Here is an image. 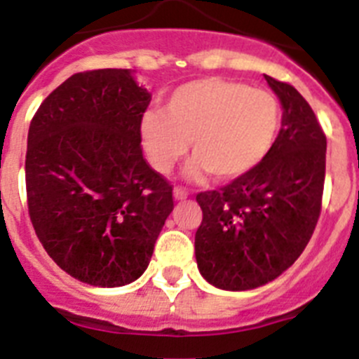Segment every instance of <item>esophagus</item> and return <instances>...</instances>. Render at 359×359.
Instances as JSON below:
<instances>
[{
  "label": "esophagus",
  "mask_w": 359,
  "mask_h": 359,
  "mask_svg": "<svg viewBox=\"0 0 359 359\" xmlns=\"http://www.w3.org/2000/svg\"><path fill=\"white\" fill-rule=\"evenodd\" d=\"M173 196H175V200H186L187 196H189V191L182 186H175V189H173Z\"/></svg>",
  "instance_id": "34e87169"
}]
</instances>
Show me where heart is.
Here are the masks:
<instances>
[{
  "label": "heart",
  "instance_id": "1",
  "mask_svg": "<svg viewBox=\"0 0 359 359\" xmlns=\"http://www.w3.org/2000/svg\"><path fill=\"white\" fill-rule=\"evenodd\" d=\"M281 127V106L273 93L232 79L205 78L170 93L164 111H147L142 140L157 172H170L187 152L196 159L191 175L210 172L237 179L266 159Z\"/></svg>",
  "mask_w": 359,
  "mask_h": 359
}]
</instances>
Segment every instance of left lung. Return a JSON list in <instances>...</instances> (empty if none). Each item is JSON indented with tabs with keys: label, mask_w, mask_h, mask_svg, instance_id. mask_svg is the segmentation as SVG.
Segmentation results:
<instances>
[{
	"label": "left lung",
	"mask_w": 359,
	"mask_h": 359,
	"mask_svg": "<svg viewBox=\"0 0 359 359\" xmlns=\"http://www.w3.org/2000/svg\"><path fill=\"white\" fill-rule=\"evenodd\" d=\"M283 106L281 129L266 159L196 202L202 276L225 290L266 285L289 269L316 230L326 177V134L292 85L266 76Z\"/></svg>",
	"instance_id": "left-lung-1"
}]
</instances>
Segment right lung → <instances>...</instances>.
I'll return each mask as SVG.
<instances>
[{"instance_id":"right-lung-1","label":"right lung","mask_w":359,"mask_h":359,"mask_svg":"<svg viewBox=\"0 0 359 359\" xmlns=\"http://www.w3.org/2000/svg\"><path fill=\"white\" fill-rule=\"evenodd\" d=\"M149 104L129 69L86 70L53 90L29 123V219L48 255L88 285L138 280L173 210V187L143 157Z\"/></svg>"}]
</instances>
